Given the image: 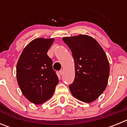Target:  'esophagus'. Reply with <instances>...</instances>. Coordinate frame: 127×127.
I'll list each match as a JSON object with an SVG mask.
<instances>
[{
    "label": "esophagus",
    "mask_w": 127,
    "mask_h": 127,
    "mask_svg": "<svg viewBox=\"0 0 127 127\" xmlns=\"http://www.w3.org/2000/svg\"><path fill=\"white\" fill-rule=\"evenodd\" d=\"M59 73H60V75H62L63 73H64V70H60V71H59Z\"/></svg>",
    "instance_id": "esophagus-1"
}]
</instances>
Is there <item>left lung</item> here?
Segmentation results:
<instances>
[{"label": "left lung", "mask_w": 127, "mask_h": 127, "mask_svg": "<svg viewBox=\"0 0 127 127\" xmlns=\"http://www.w3.org/2000/svg\"><path fill=\"white\" fill-rule=\"evenodd\" d=\"M74 60L75 78L69 85L74 97L84 102L97 99L105 90L109 64L105 52L95 39L86 35L63 38Z\"/></svg>", "instance_id": "obj_1"}]
</instances>
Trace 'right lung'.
I'll return each instance as SVG.
<instances>
[{"label":"right lung","mask_w":127,"mask_h":127,"mask_svg":"<svg viewBox=\"0 0 127 127\" xmlns=\"http://www.w3.org/2000/svg\"><path fill=\"white\" fill-rule=\"evenodd\" d=\"M53 39L38 38L30 42L22 51L17 65L18 83L29 101L40 104L50 98L58 83L53 61L47 55Z\"/></svg>","instance_id":"1"}]
</instances>
